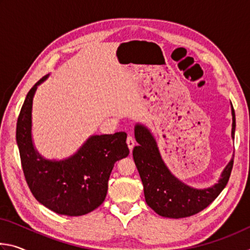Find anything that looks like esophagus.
I'll list each match as a JSON object with an SVG mask.
<instances>
[{
    "mask_svg": "<svg viewBox=\"0 0 250 250\" xmlns=\"http://www.w3.org/2000/svg\"><path fill=\"white\" fill-rule=\"evenodd\" d=\"M126 145H128L129 150H130V151H132V149L134 147L135 142H134V139H133L132 137H131V135H129V137L126 138Z\"/></svg>",
    "mask_w": 250,
    "mask_h": 250,
    "instance_id": "esophagus-1",
    "label": "esophagus"
}]
</instances>
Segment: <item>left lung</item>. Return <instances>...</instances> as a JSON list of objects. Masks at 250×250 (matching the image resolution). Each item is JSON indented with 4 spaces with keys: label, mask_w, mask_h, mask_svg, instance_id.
Segmentation results:
<instances>
[{
    "label": "left lung",
    "mask_w": 250,
    "mask_h": 250,
    "mask_svg": "<svg viewBox=\"0 0 250 250\" xmlns=\"http://www.w3.org/2000/svg\"><path fill=\"white\" fill-rule=\"evenodd\" d=\"M231 116V138L234 139L236 119L232 104ZM134 137L139 145L134 146L132 155L145 188L146 202L160 216L168 218L192 216L206 208L225 188L234 159L224 168L216 184L207 188H194L183 183L168 170L160 154L153 134L145 125H135Z\"/></svg>",
    "instance_id": "left-lung-1"
}]
</instances>
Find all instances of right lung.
Masks as SVG:
<instances>
[{
	"instance_id": "add662e5",
	"label": "right lung",
	"mask_w": 250,
	"mask_h": 250,
	"mask_svg": "<svg viewBox=\"0 0 250 250\" xmlns=\"http://www.w3.org/2000/svg\"><path fill=\"white\" fill-rule=\"evenodd\" d=\"M40 79L28 91L16 125V142L25 180L34 197L50 210L82 216L103 204L110 173L117 161L129 154L126 133L91 135L64 160H48L35 149L32 138V107Z\"/></svg>"
}]
</instances>
